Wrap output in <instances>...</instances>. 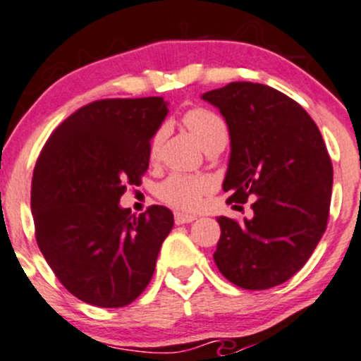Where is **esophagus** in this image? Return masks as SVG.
I'll return each instance as SVG.
<instances>
[{"mask_svg": "<svg viewBox=\"0 0 361 361\" xmlns=\"http://www.w3.org/2000/svg\"><path fill=\"white\" fill-rule=\"evenodd\" d=\"M195 215H188V214H181V212H176L175 214V222L180 226V224H188V222H193L195 221Z\"/></svg>", "mask_w": 361, "mask_h": 361, "instance_id": "1", "label": "esophagus"}]
</instances>
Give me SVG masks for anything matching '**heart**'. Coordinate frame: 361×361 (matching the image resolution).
Here are the masks:
<instances>
[{
  "mask_svg": "<svg viewBox=\"0 0 361 361\" xmlns=\"http://www.w3.org/2000/svg\"><path fill=\"white\" fill-rule=\"evenodd\" d=\"M185 127L188 128L200 144L202 149L207 151L214 146H226L229 130H227L226 122L214 111L207 109H193L186 111L183 117ZM164 139V128H159L151 139V152L152 159H156L159 152L161 142ZM214 181L209 176H190V175H175L168 176L163 183L157 186V197L161 202L183 212H192L197 210L204 202L205 195L212 192Z\"/></svg>",
  "mask_w": 361,
  "mask_h": 361,
  "instance_id": "obj_1",
  "label": "heart"
}]
</instances>
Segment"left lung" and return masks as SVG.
I'll list each match as a JSON object with an SVG mask.
<instances>
[{"mask_svg":"<svg viewBox=\"0 0 361 361\" xmlns=\"http://www.w3.org/2000/svg\"><path fill=\"white\" fill-rule=\"evenodd\" d=\"M202 100L229 128L227 202L252 200V217L241 224L217 217L214 261L238 287H276L307 263L326 231L333 190L326 144L307 111L267 85L229 82Z\"/></svg>","mask_w":361,"mask_h":361,"instance_id":"8db88e82","label":"left lung"}]
</instances>
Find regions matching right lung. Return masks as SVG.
<instances>
[{"mask_svg":"<svg viewBox=\"0 0 361 361\" xmlns=\"http://www.w3.org/2000/svg\"><path fill=\"white\" fill-rule=\"evenodd\" d=\"M168 115L163 98L98 100L61 123L32 178L35 238L45 261L74 297L97 307H123L152 279L171 210L139 217L120 207L127 183L149 168L151 139Z\"/></svg>","mask_w":361,"mask_h":361,"instance_id":"1","label":"right lung"}]
</instances>
